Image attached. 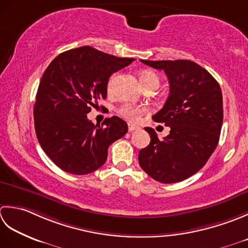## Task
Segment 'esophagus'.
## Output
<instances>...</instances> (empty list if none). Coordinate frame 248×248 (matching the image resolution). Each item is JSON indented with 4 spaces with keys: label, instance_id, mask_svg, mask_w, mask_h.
<instances>
[{
    "label": "esophagus",
    "instance_id": "obj_1",
    "mask_svg": "<svg viewBox=\"0 0 248 248\" xmlns=\"http://www.w3.org/2000/svg\"><path fill=\"white\" fill-rule=\"evenodd\" d=\"M137 129H139L138 126L133 125V124H128V130L129 131H134V130H137Z\"/></svg>",
    "mask_w": 248,
    "mask_h": 248
}]
</instances>
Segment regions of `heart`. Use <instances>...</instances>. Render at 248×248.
<instances>
[{
  "instance_id": "1",
  "label": "heart",
  "mask_w": 248,
  "mask_h": 248,
  "mask_svg": "<svg viewBox=\"0 0 248 248\" xmlns=\"http://www.w3.org/2000/svg\"><path fill=\"white\" fill-rule=\"evenodd\" d=\"M117 78V75H112L108 80L107 88L108 91H111L113 88V84ZM140 82L142 85L150 83V82H158L157 75L150 70H146L140 75ZM145 112V109L142 107H138V106L131 105V104H124L119 108V113L122 115L124 119H126L129 122H138L140 118L142 117V114Z\"/></svg>"
}]
</instances>
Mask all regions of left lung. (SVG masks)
Wrapping results in <instances>:
<instances>
[{
    "instance_id": "obj_1",
    "label": "left lung",
    "mask_w": 248,
    "mask_h": 248,
    "mask_svg": "<svg viewBox=\"0 0 248 248\" xmlns=\"http://www.w3.org/2000/svg\"><path fill=\"white\" fill-rule=\"evenodd\" d=\"M163 69L170 93L153 120L170 127L159 140L155 130L145 127L150 144L140 150L139 164L151 178L169 184L195 174L205 165L218 144L223 125V95L218 82L208 70L188 60L146 61Z\"/></svg>"
}]
</instances>
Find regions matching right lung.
I'll return each instance as SVG.
<instances>
[{
  "mask_svg": "<svg viewBox=\"0 0 248 248\" xmlns=\"http://www.w3.org/2000/svg\"><path fill=\"white\" fill-rule=\"evenodd\" d=\"M133 61L84 46L59 54L45 70L34 105L35 131L59 168L77 175L93 172L105 164L109 145L127 133L122 119L108 118L99 126L87 114L107 97L110 76Z\"/></svg>",
  "mask_w": 248,
  "mask_h": 248,
  "instance_id": "right-lung-1",
  "label": "right lung"
}]
</instances>
